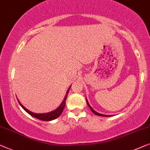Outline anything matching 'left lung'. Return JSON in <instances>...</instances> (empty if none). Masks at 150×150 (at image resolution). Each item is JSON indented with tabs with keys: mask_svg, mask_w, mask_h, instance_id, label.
Returning a JSON list of instances; mask_svg holds the SVG:
<instances>
[{
	"mask_svg": "<svg viewBox=\"0 0 150 150\" xmlns=\"http://www.w3.org/2000/svg\"><path fill=\"white\" fill-rule=\"evenodd\" d=\"M86 103H87V105H88V107H90V109H91V111H92V112H93L94 114L95 115H99V116H103V117H111V116H112V115H104V114H101V113H98V112H96V111H94L93 109H92V107L90 106V104L89 103H88V100H87V98H86Z\"/></svg>",
	"mask_w": 150,
	"mask_h": 150,
	"instance_id": "8db88e82",
	"label": "left lung"
}]
</instances>
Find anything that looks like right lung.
I'll use <instances>...</instances> for the list:
<instances>
[{
	"mask_svg": "<svg viewBox=\"0 0 150 150\" xmlns=\"http://www.w3.org/2000/svg\"><path fill=\"white\" fill-rule=\"evenodd\" d=\"M71 87V86L69 88V89H68V90H67V92L66 93V95H65L64 98V100H63V101L62 102V103L60 104V106H59L57 109H55L54 111H51V112H49V113H33V112H32V111H29L28 109L25 108V107L23 106L22 104H21L18 99V100L19 103H20V105H21V107H22V108L24 109V110L28 113V114L32 115L33 117H35V118H37V119H39V120H43V121H51V120H53L56 119V118H58L61 115V113H62L63 109H64V107H65V105H66L67 97V95H68L69 90H70Z\"/></svg>",
	"mask_w": 150,
	"mask_h": 150,
	"instance_id": "1",
	"label": "right lung"
}]
</instances>
